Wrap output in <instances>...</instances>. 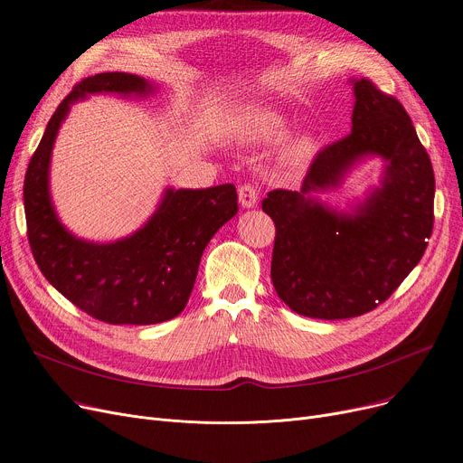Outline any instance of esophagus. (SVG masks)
Masks as SVG:
<instances>
[{"instance_id": "34e87169", "label": "esophagus", "mask_w": 463, "mask_h": 463, "mask_svg": "<svg viewBox=\"0 0 463 463\" xmlns=\"http://www.w3.org/2000/svg\"><path fill=\"white\" fill-rule=\"evenodd\" d=\"M260 190L254 184H243L239 188V203L245 209H252L258 203Z\"/></svg>"}]
</instances>
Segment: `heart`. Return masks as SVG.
<instances>
[{
  "label": "heart",
  "instance_id": "b5f03b06",
  "mask_svg": "<svg viewBox=\"0 0 463 463\" xmlns=\"http://www.w3.org/2000/svg\"><path fill=\"white\" fill-rule=\"evenodd\" d=\"M286 131H288V122H286L282 115H279L269 107L254 105L247 107L245 111L237 117L230 134L239 143L261 145L284 137ZM313 152L315 139L311 136H298L286 145L284 158L292 164H299L309 158Z\"/></svg>",
  "mask_w": 463,
  "mask_h": 463
}]
</instances>
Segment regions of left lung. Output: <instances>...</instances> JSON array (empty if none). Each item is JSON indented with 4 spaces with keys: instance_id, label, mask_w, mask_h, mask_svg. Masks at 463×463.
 Returning <instances> with one entry per match:
<instances>
[{
    "instance_id": "left-lung-1",
    "label": "left lung",
    "mask_w": 463,
    "mask_h": 463,
    "mask_svg": "<svg viewBox=\"0 0 463 463\" xmlns=\"http://www.w3.org/2000/svg\"><path fill=\"white\" fill-rule=\"evenodd\" d=\"M350 134L317 154L301 190H271V280L298 315L341 320L369 313L414 269L433 230V167L403 105L367 79L352 80ZM385 162L379 187L350 212L314 194L342 184L367 157Z\"/></svg>"
}]
</instances>
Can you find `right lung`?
<instances>
[{
	"mask_svg": "<svg viewBox=\"0 0 463 463\" xmlns=\"http://www.w3.org/2000/svg\"><path fill=\"white\" fill-rule=\"evenodd\" d=\"M154 86L131 73H98L80 80L47 124L24 179L28 241L41 273L80 311L107 324H160L186 307L213 235L237 214L233 184L167 188L146 222L113 243L73 235L54 211L51 158L73 103L90 94L146 98Z\"/></svg>",
	"mask_w": 463,
	"mask_h": 463,
	"instance_id": "1",
	"label": "right lung"
}]
</instances>
